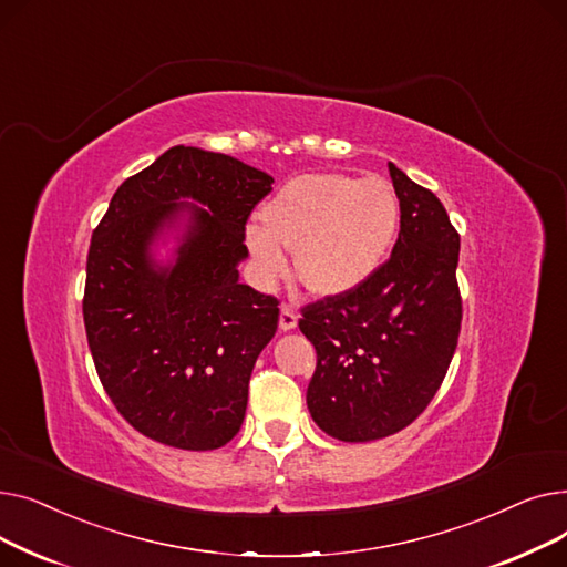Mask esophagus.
Returning <instances> with one entry per match:
<instances>
[{
  "instance_id": "34e87169",
  "label": "esophagus",
  "mask_w": 567,
  "mask_h": 567,
  "mask_svg": "<svg viewBox=\"0 0 567 567\" xmlns=\"http://www.w3.org/2000/svg\"><path fill=\"white\" fill-rule=\"evenodd\" d=\"M296 323H299V315H296V310L291 306H282L280 308V329L291 331V329H296Z\"/></svg>"
}]
</instances>
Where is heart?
Wrapping results in <instances>:
<instances>
[{
    "label": "heart",
    "mask_w": 567,
    "mask_h": 567,
    "mask_svg": "<svg viewBox=\"0 0 567 567\" xmlns=\"http://www.w3.org/2000/svg\"><path fill=\"white\" fill-rule=\"evenodd\" d=\"M260 227L246 234L264 282L285 274V250L296 255V278L315 296L336 299L365 285L389 257L400 199L381 176L321 172L287 182L259 212Z\"/></svg>",
    "instance_id": "b5f03b06"
}]
</instances>
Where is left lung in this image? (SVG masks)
Masks as SVG:
<instances>
[{"instance_id":"left-lung-1","label":"left lung","mask_w":567,"mask_h":567,"mask_svg":"<svg viewBox=\"0 0 567 567\" xmlns=\"http://www.w3.org/2000/svg\"><path fill=\"white\" fill-rule=\"evenodd\" d=\"M400 199L393 255L359 289L303 308L317 349L312 421L333 439L391 436L427 409L460 338V234L439 197L389 163Z\"/></svg>"}]
</instances>
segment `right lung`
I'll use <instances>...</instances> for the list:
<instances>
[{
    "label": "right lung",
    "mask_w": 567,
    "mask_h": 567,
    "mask_svg": "<svg viewBox=\"0 0 567 567\" xmlns=\"http://www.w3.org/2000/svg\"><path fill=\"white\" fill-rule=\"evenodd\" d=\"M274 176L225 154L172 146L116 188L86 255L84 329L105 393L144 436L216 451L241 430L278 299L238 282L246 223ZM182 198L206 205L202 209ZM185 220L175 259L151 246Z\"/></svg>",
    "instance_id": "1"
}]
</instances>
